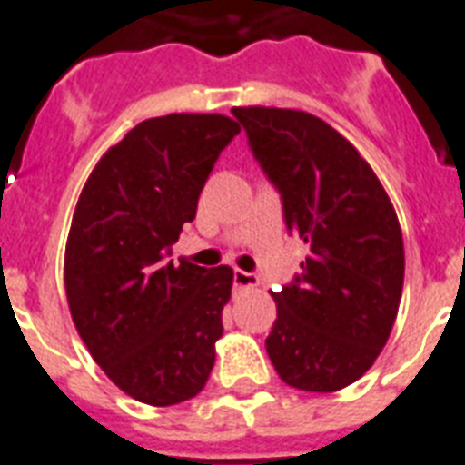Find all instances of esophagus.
Segmentation results:
<instances>
[{
  "instance_id": "1",
  "label": "esophagus",
  "mask_w": 465,
  "mask_h": 465,
  "mask_svg": "<svg viewBox=\"0 0 465 465\" xmlns=\"http://www.w3.org/2000/svg\"><path fill=\"white\" fill-rule=\"evenodd\" d=\"M258 284V277L253 272H246V270H233V287L236 290H251Z\"/></svg>"
}]
</instances>
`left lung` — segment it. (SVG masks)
<instances>
[{
  "mask_svg": "<svg viewBox=\"0 0 465 465\" xmlns=\"http://www.w3.org/2000/svg\"><path fill=\"white\" fill-rule=\"evenodd\" d=\"M232 113L282 197L284 224L309 246L302 275L272 292L270 361L299 391L345 389L374 364L396 321L405 272L396 210L360 152L316 115Z\"/></svg>",
  "mask_w": 465,
  "mask_h": 465,
  "instance_id": "left-lung-1",
  "label": "left lung"
}]
</instances>
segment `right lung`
<instances>
[{"mask_svg": "<svg viewBox=\"0 0 465 465\" xmlns=\"http://www.w3.org/2000/svg\"><path fill=\"white\" fill-rule=\"evenodd\" d=\"M239 133L226 115L144 120L101 156L76 203L64 251L72 321L98 367L140 403H183L214 367L233 270L166 255Z\"/></svg>", "mask_w": 465, "mask_h": 465, "instance_id": "obj_1", "label": "right lung"}]
</instances>
